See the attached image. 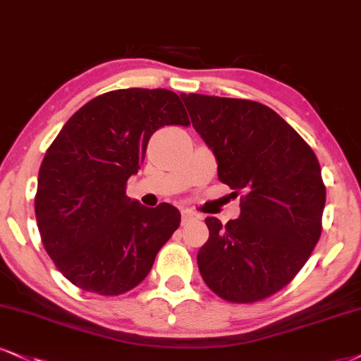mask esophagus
Listing matches in <instances>:
<instances>
[{"instance_id": "obj_1", "label": "esophagus", "mask_w": 361, "mask_h": 361, "mask_svg": "<svg viewBox=\"0 0 361 361\" xmlns=\"http://www.w3.org/2000/svg\"><path fill=\"white\" fill-rule=\"evenodd\" d=\"M182 214V226H185V224H189L190 221H195L197 219V214H195V212H192V211H189V209H184V211L180 212Z\"/></svg>"}]
</instances>
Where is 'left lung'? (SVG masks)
I'll return each mask as SVG.
<instances>
[{
  "mask_svg": "<svg viewBox=\"0 0 361 361\" xmlns=\"http://www.w3.org/2000/svg\"><path fill=\"white\" fill-rule=\"evenodd\" d=\"M195 130L217 159L222 184L241 194V216L207 217L199 249L204 283L229 303H256L283 289L317 246L326 188L313 149L259 102L182 93Z\"/></svg>",
  "mask_w": 361,
  "mask_h": 361,
  "instance_id": "left-lung-1",
  "label": "left lung"
}]
</instances>
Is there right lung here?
<instances>
[{
	"instance_id": "right-lung-1",
	"label": "right lung",
	"mask_w": 361,
	"mask_h": 361,
	"mask_svg": "<svg viewBox=\"0 0 361 361\" xmlns=\"http://www.w3.org/2000/svg\"><path fill=\"white\" fill-rule=\"evenodd\" d=\"M177 93L123 88L77 110L48 147L35 214L48 256L75 286L118 296L140 284L180 224L171 204L149 209L126 194L164 126H189Z\"/></svg>"
}]
</instances>
